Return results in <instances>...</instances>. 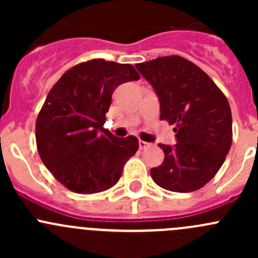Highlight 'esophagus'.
<instances>
[{
  "mask_svg": "<svg viewBox=\"0 0 258 258\" xmlns=\"http://www.w3.org/2000/svg\"><path fill=\"white\" fill-rule=\"evenodd\" d=\"M139 145H140V148H141V150H145V148L150 147L151 144H147V142H145V141H140Z\"/></svg>",
  "mask_w": 258,
  "mask_h": 258,
  "instance_id": "1",
  "label": "esophagus"
}]
</instances>
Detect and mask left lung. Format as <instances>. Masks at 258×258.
<instances>
[{
    "instance_id": "left-lung-1",
    "label": "left lung",
    "mask_w": 258,
    "mask_h": 258,
    "mask_svg": "<svg viewBox=\"0 0 258 258\" xmlns=\"http://www.w3.org/2000/svg\"><path fill=\"white\" fill-rule=\"evenodd\" d=\"M136 69L157 93L160 118L176 126L177 144L158 145L165 158L151 168V177L168 191H197L215 177L231 148L230 103L206 72L181 56L158 57Z\"/></svg>"
}]
</instances>
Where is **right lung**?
I'll list each match as a JSON object with an SVG mask.
<instances>
[{"mask_svg":"<svg viewBox=\"0 0 258 258\" xmlns=\"http://www.w3.org/2000/svg\"><path fill=\"white\" fill-rule=\"evenodd\" d=\"M139 79L132 64L96 58L64 72L48 92L36 121V144L43 165L70 191L111 188L139 150L135 136L118 139L103 128L113 91Z\"/></svg>","mask_w":258,"mask_h":258,"instance_id":"add662e5","label":"right lung"}]
</instances>
